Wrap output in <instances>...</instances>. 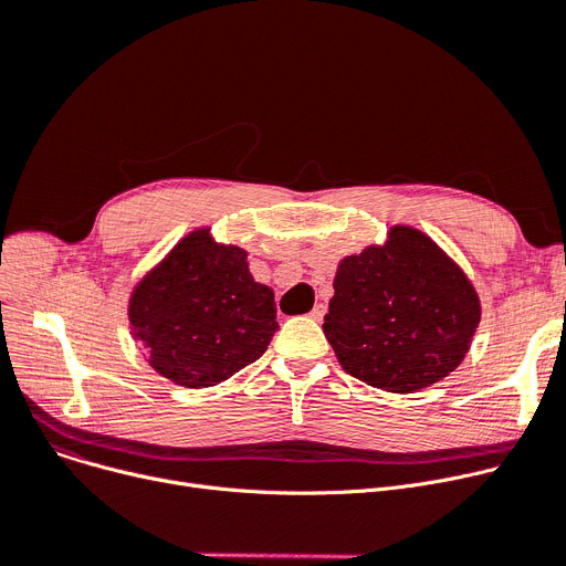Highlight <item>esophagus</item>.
I'll use <instances>...</instances> for the list:
<instances>
[{
	"mask_svg": "<svg viewBox=\"0 0 566 566\" xmlns=\"http://www.w3.org/2000/svg\"><path fill=\"white\" fill-rule=\"evenodd\" d=\"M324 315H326V306H324V304H317V306L311 311V317L317 319V322H322Z\"/></svg>",
	"mask_w": 566,
	"mask_h": 566,
	"instance_id": "obj_1",
	"label": "esophagus"
}]
</instances>
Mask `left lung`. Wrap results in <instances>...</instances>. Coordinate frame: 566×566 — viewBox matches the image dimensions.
I'll return each mask as SVG.
<instances>
[{"mask_svg": "<svg viewBox=\"0 0 566 566\" xmlns=\"http://www.w3.org/2000/svg\"><path fill=\"white\" fill-rule=\"evenodd\" d=\"M324 336L368 386L411 392L448 377L469 352L480 302L457 264L422 232L397 226L384 247L340 262Z\"/></svg>", "mask_w": 566, "mask_h": 566, "instance_id": "left-lung-1", "label": "left lung"}]
</instances>
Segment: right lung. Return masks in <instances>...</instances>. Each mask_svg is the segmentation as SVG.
<instances>
[{
    "label": "right lung",
    "instance_id": "right-lung-1",
    "mask_svg": "<svg viewBox=\"0 0 566 566\" xmlns=\"http://www.w3.org/2000/svg\"><path fill=\"white\" fill-rule=\"evenodd\" d=\"M129 322L153 368L187 388L214 386L258 360L279 331L274 292L247 253L208 230L185 238L129 298Z\"/></svg>",
    "mask_w": 566,
    "mask_h": 566
}]
</instances>
